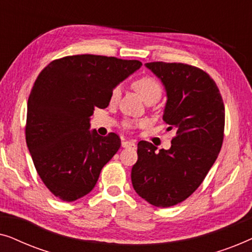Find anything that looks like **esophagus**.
<instances>
[{"label": "esophagus", "instance_id": "34e87169", "mask_svg": "<svg viewBox=\"0 0 252 252\" xmlns=\"http://www.w3.org/2000/svg\"><path fill=\"white\" fill-rule=\"evenodd\" d=\"M122 146L124 148H130V149H135L136 148V143L132 140H123Z\"/></svg>", "mask_w": 252, "mask_h": 252}]
</instances>
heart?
I'll return each instance as SVG.
<instances>
[{
	"label": "heart",
	"instance_id": "1",
	"mask_svg": "<svg viewBox=\"0 0 252 252\" xmlns=\"http://www.w3.org/2000/svg\"><path fill=\"white\" fill-rule=\"evenodd\" d=\"M132 88L135 91L137 94L141 96V98L144 102L155 103L163 95V87H161L160 82L155 79L151 75H142V77L135 79L132 82ZM120 87L116 86L111 92V101L116 102L120 97Z\"/></svg>",
	"mask_w": 252,
	"mask_h": 252
}]
</instances>
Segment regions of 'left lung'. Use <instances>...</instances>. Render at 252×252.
<instances>
[{"instance_id":"8db88e82","label":"left lung","mask_w":252,"mask_h":252,"mask_svg":"<svg viewBox=\"0 0 252 252\" xmlns=\"http://www.w3.org/2000/svg\"><path fill=\"white\" fill-rule=\"evenodd\" d=\"M165 86L163 120L175 136L168 150L148 141L137 143L132 184L137 195L158 208L188 198L204 180L221 149L225 106L215 80L201 68L184 63L151 62Z\"/></svg>"}]
</instances>
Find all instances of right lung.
Segmentation results:
<instances>
[{
    "mask_svg": "<svg viewBox=\"0 0 252 252\" xmlns=\"http://www.w3.org/2000/svg\"><path fill=\"white\" fill-rule=\"evenodd\" d=\"M141 65L136 60L74 55L53 61L37 75L27 102L26 143L41 180L62 201L92 191L118 151V134L91 132L89 118L95 108L109 105L112 89Z\"/></svg>",
    "mask_w": 252,
    "mask_h": 252,
    "instance_id": "right-lung-1",
    "label": "right lung"
}]
</instances>
